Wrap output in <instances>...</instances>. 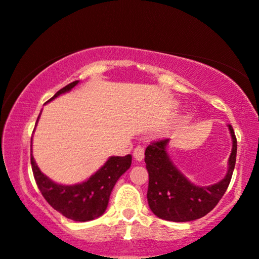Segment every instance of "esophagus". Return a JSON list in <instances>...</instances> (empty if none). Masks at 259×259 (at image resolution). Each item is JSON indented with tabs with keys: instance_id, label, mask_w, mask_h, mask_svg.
Returning <instances> with one entry per match:
<instances>
[{
	"instance_id": "esophagus-1",
	"label": "esophagus",
	"mask_w": 259,
	"mask_h": 259,
	"mask_svg": "<svg viewBox=\"0 0 259 259\" xmlns=\"http://www.w3.org/2000/svg\"><path fill=\"white\" fill-rule=\"evenodd\" d=\"M134 158H135L136 161H142L143 157H144V149L142 147H136L135 149H134Z\"/></svg>"
}]
</instances>
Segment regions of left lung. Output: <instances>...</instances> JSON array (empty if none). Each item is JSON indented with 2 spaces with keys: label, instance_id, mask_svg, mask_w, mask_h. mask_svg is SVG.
<instances>
[{
  "label": "left lung",
  "instance_id": "8db88e82",
  "mask_svg": "<svg viewBox=\"0 0 259 259\" xmlns=\"http://www.w3.org/2000/svg\"><path fill=\"white\" fill-rule=\"evenodd\" d=\"M227 127L232 139L227 171L222 180L209 186L193 184L182 174L168 153L169 139L147 147L144 153L149 174L147 199L155 215L168 222L186 223L202 218L215 207L229 187L236 164L237 140L232 126L229 124Z\"/></svg>",
  "mask_w": 259,
  "mask_h": 259
}]
</instances>
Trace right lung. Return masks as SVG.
I'll use <instances>...</instances> for the list:
<instances>
[{
    "instance_id": "1",
    "label": "right lung",
    "mask_w": 259,
    "mask_h": 259,
    "mask_svg": "<svg viewBox=\"0 0 259 259\" xmlns=\"http://www.w3.org/2000/svg\"><path fill=\"white\" fill-rule=\"evenodd\" d=\"M78 82L79 80H75L59 90L48 102L71 91L75 85H78ZM39 118L40 115L37 117V120ZM30 163L41 194L55 211L74 222H90L104 214L117 180L132 165V155L110 156L108 161L88 180L75 185L57 184L40 170L32 154V141H30Z\"/></svg>"
}]
</instances>
